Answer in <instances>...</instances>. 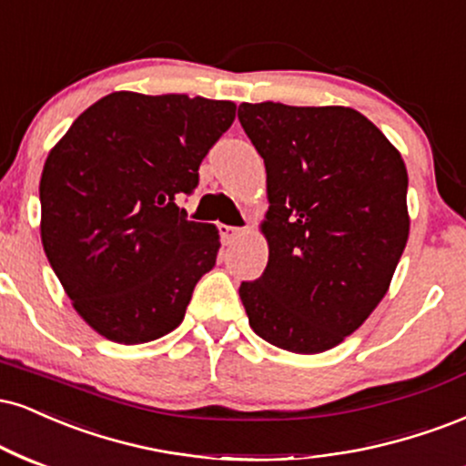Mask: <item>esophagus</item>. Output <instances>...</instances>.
Listing matches in <instances>:
<instances>
[{"label": "esophagus", "mask_w": 466, "mask_h": 466, "mask_svg": "<svg viewBox=\"0 0 466 466\" xmlns=\"http://www.w3.org/2000/svg\"><path fill=\"white\" fill-rule=\"evenodd\" d=\"M218 232H221V240L226 245L234 243V240L240 238L245 234V228H234V226H218Z\"/></svg>", "instance_id": "34e87169"}]
</instances>
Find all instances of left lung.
<instances>
[{
	"mask_svg": "<svg viewBox=\"0 0 466 466\" xmlns=\"http://www.w3.org/2000/svg\"><path fill=\"white\" fill-rule=\"evenodd\" d=\"M265 160V273L240 284L251 329L295 354L343 343L382 301L406 248L408 171L367 116L345 106L240 104Z\"/></svg>",
	"mask_w": 466,
	"mask_h": 466,
	"instance_id": "8db88e82",
	"label": "left lung"
}]
</instances>
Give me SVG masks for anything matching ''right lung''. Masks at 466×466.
I'll list each match as a JSON object with an SVG mask.
<instances>
[{
  "instance_id": "1",
  "label": "right lung",
  "mask_w": 466,
  "mask_h": 466,
  "mask_svg": "<svg viewBox=\"0 0 466 466\" xmlns=\"http://www.w3.org/2000/svg\"><path fill=\"white\" fill-rule=\"evenodd\" d=\"M237 104L110 93L73 121L41 176V240L84 321L123 345L169 334L221 248L177 201Z\"/></svg>"
}]
</instances>
